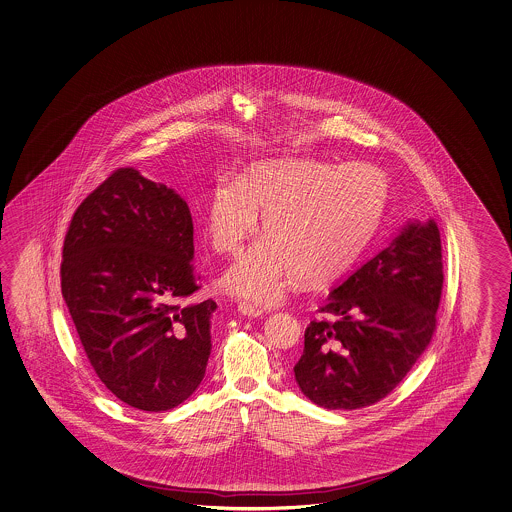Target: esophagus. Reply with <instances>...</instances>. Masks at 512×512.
Masks as SVG:
<instances>
[{
    "mask_svg": "<svg viewBox=\"0 0 512 512\" xmlns=\"http://www.w3.org/2000/svg\"><path fill=\"white\" fill-rule=\"evenodd\" d=\"M238 312L244 314V316H248V318H259V316H262L261 309H259V307H253L250 303H240V305H238Z\"/></svg>",
    "mask_w": 512,
    "mask_h": 512,
    "instance_id": "obj_1",
    "label": "esophagus"
}]
</instances>
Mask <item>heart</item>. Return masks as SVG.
Instances as JSON below:
<instances>
[{
	"label": "heart",
	"mask_w": 512,
	"mask_h": 512,
	"mask_svg": "<svg viewBox=\"0 0 512 512\" xmlns=\"http://www.w3.org/2000/svg\"><path fill=\"white\" fill-rule=\"evenodd\" d=\"M387 177L372 164L277 159L253 164L242 179L224 175L209 194L205 227L212 250L237 255L225 290L257 305H274L300 274L320 283L340 274L374 233L387 203Z\"/></svg>",
	"instance_id": "obj_1"
}]
</instances>
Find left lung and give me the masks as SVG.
<instances>
[{
  "label": "left lung",
  "mask_w": 512,
  "mask_h": 512,
  "mask_svg": "<svg viewBox=\"0 0 512 512\" xmlns=\"http://www.w3.org/2000/svg\"><path fill=\"white\" fill-rule=\"evenodd\" d=\"M442 244L435 220H412L374 259L331 290L312 320L294 366L312 403L362 409L385 398L411 372L437 329Z\"/></svg>",
  "instance_id": "left-lung-1"
}]
</instances>
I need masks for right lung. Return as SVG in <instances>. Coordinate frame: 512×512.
<instances>
[{"mask_svg":"<svg viewBox=\"0 0 512 512\" xmlns=\"http://www.w3.org/2000/svg\"><path fill=\"white\" fill-rule=\"evenodd\" d=\"M194 225L174 188L118 168L74 212L61 288L88 361L116 398L170 411L200 387L212 300L200 288Z\"/></svg>","mask_w":512,"mask_h":512,"instance_id":"obj_1","label":"right lung"}]
</instances>
